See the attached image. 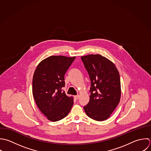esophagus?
<instances>
[{"label":"esophagus","instance_id":"34e87169","mask_svg":"<svg viewBox=\"0 0 151 151\" xmlns=\"http://www.w3.org/2000/svg\"><path fill=\"white\" fill-rule=\"evenodd\" d=\"M79 95H76V96H74V98H75L76 100H78V98H79Z\"/></svg>","mask_w":151,"mask_h":151}]
</instances>
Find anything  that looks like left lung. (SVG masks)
I'll list each match as a JSON object with an SVG mask.
<instances>
[{
    "label": "left lung",
    "instance_id": "8db88e82",
    "mask_svg": "<svg viewBox=\"0 0 151 151\" xmlns=\"http://www.w3.org/2000/svg\"><path fill=\"white\" fill-rule=\"evenodd\" d=\"M91 82L90 100L83 107L91 118L107 119L118 105L121 95L120 76L115 65L100 55L82 56Z\"/></svg>",
    "mask_w": 151,
    "mask_h": 151
}]
</instances>
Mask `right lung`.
<instances>
[{"label":"right lung","mask_w":151,"mask_h":151,"mask_svg":"<svg viewBox=\"0 0 151 151\" xmlns=\"http://www.w3.org/2000/svg\"><path fill=\"white\" fill-rule=\"evenodd\" d=\"M76 57L51 56L37 66L33 77L32 92L35 102L47 119L56 122L66 117L73 105L62 89L65 87V74Z\"/></svg>","instance_id":"obj_1"}]
</instances>
